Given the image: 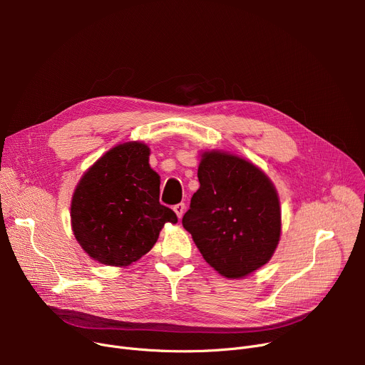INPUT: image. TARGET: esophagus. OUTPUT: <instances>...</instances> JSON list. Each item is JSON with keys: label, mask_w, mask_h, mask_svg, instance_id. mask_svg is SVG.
<instances>
[{"label": "esophagus", "mask_w": 365, "mask_h": 365, "mask_svg": "<svg viewBox=\"0 0 365 365\" xmlns=\"http://www.w3.org/2000/svg\"><path fill=\"white\" fill-rule=\"evenodd\" d=\"M173 210H175V213L178 215V217H179V219H182V217H183V215H185L186 205H185V202H180V204H176L175 207H173Z\"/></svg>", "instance_id": "1"}]
</instances>
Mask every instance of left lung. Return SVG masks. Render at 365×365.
<instances>
[{
  "instance_id": "obj_1",
  "label": "left lung",
  "mask_w": 365,
  "mask_h": 365,
  "mask_svg": "<svg viewBox=\"0 0 365 365\" xmlns=\"http://www.w3.org/2000/svg\"><path fill=\"white\" fill-rule=\"evenodd\" d=\"M198 180L183 227L222 277L250 275L271 260L281 238L274 183L252 161L215 149L201 153Z\"/></svg>"
}]
</instances>
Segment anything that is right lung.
Returning a JSON list of instances; mask_svg holds the SVG:
<instances>
[{
    "instance_id": "obj_1",
    "label": "right lung",
    "mask_w": 365,
    "mask_h": 365,
    "mask_svg": "<svg viewBox=\"0 0 365 365\" xmlns=\"http://www.w3.org/2000/svg\"><path fill=\"white\" fill-rule=\"evenodd\" d=\"M143 142L109 149L76 183L71 226L83 250L106 266L124 267L155 245L163 226L176 223L160 204V176L149 165Z\"/></svg>"
}]
</instances>
